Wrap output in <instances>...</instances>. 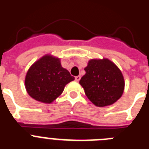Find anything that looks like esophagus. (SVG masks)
<instances>
[{"mask_svg":"<svg viewBox=\"0 0 149 149\" xmlns=\"http://www.w3.org/2000/svg\"><path fill=\"white\" fill-rule=\"evenodd\" d=\"M81 80V76H76L75 77V81H79Z\"/></svg>","mask_w":149,"mask_h":149,"instance_id":"34e87169","label":"esophagus"}]
</instances>
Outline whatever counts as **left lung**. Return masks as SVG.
<instances>
[{
	"instance_id": "left-lung-1",
	"label": "left lung",
	"mask_w": 149,
	"mask_h": 149,
	"mask_svg": "<svg viewBox=\"0 0 149 149\" xmlns=\"http://www.w3.org/2000/svg\"><path fill=\"white\" fill-rule=\"evenodd\" d=\"M80 84L89 101L97 107L111 105L121 98L125 89L122 72L108 59L90 60Z\"/></svg>"
}]
</instances>
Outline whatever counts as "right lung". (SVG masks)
<instances>
[{
	"instance_id": "1",
	"label": "right lung",
	"mask_w": 149,
	"mask_h": 149,
	"mask_svg": "<svg viewBox=\"0 0 149 149\" xmlns=\"http://www.w3.org/2000/svg\"><path fill=\"white\" fill-rule=\"evenodd\" d=\"M74 80L69 72L62 67L60 59L47 54L30 66L24 83L29 95L38 101L50 104Z\"/></svg>"
}]
</instances>
